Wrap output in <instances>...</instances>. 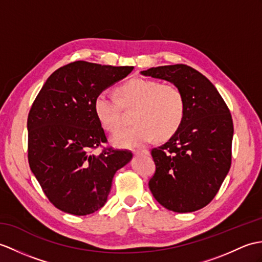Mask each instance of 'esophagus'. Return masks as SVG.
<instances>
[{
	"instance_id": "1",
	"label": "esophagus",
	"mask_w": 262,
	"mask_h": 262,
	"mask_svg": "<svg viewBox=\"0 0 262 262\" xmlns=\"http://www.w3.org/2000/svg\"><path fill=\"white\" fill-rule=\"evenodd\" d=\"M134 154L135 155H141V154H144V155H148L149 151L147 149H137V150H134Z\"/></svg>"
}]
</instances>
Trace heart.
Masks as SVG:
<instances>
[{
    "label": "heart",
    "mask_w": 262,
    "mask_h": 262,
    "mask_svg": "<svg viewBox=\"0 0 262 262\" xmlns=\"http://www.w3.org/2000/svg\"><path fill=\"white\" fill-rule=\"evenodd\" d=\"M117 94L120 102L105 91L97 95L94 102L97 118L109 133H116L123 126L121 106L135 108L132 116L135 124L112 138L117 147H139L153 141L155 136L162 141L167 139L183 121L184 97L172 83L133 78L121 84Z\"/></svg>",
    "instance_id": "heart-1"
}]
</instances>
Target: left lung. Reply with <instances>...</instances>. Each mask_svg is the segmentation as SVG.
<instances>
[{
	"mask_svg": "<svg viewBox=\"0 0 262 262\" xmlns=\"http://www.w3.org/2000/svg\"><path fill=\"white\" fill-rule=\"evenodd\" d=\"M141 74L173 83L185 101L179 129L151 149L156 171L149 190L167 210L198 211L213 200L231 166L233 123L229 108L213 83L186 64L161 66Z\"/></svg>",
	"mask_w": 262,
	"mask_h": 262,
	"instance_id": "obj_1",
	"label": "left lung"
}]
</instances>
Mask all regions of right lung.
Here are the masks:
<instances>
[{"instance_id":"obj_1","label":"right lung","mask_w":262,"mask_h":262,"mask_svg":"<svg viewBox=\"0 0 262 262\" xmlns=\"http://www.w3.org/2000/svg\"><path fill=\"white\" fill-rule=\"evenodd\" d=\"M134 67L75 61L56 70L36 96L28 117L30 168L49 201L66 213L87 215L105 205L114 175L132 160L129 150L106 148L97 118L98 94Z\"/></svg>"}]
</instances>
